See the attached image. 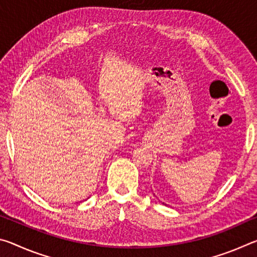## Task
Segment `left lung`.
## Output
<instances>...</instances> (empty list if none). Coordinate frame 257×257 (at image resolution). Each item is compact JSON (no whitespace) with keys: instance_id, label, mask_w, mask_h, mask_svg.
<instances>
[{"instance_id":"obj_1","label":"left lung","mask_w":257,"mask_h":257,"mask_svg":"<svg viewBox=\"0 0 257 257\" xmlns=\"http://www.w3.org/2000/svg\"><path fill=\"white\" fill-rule=\"evenodd\" d=\"M163 204H164V203H163Z\"/></svg>"}]
</instances>
